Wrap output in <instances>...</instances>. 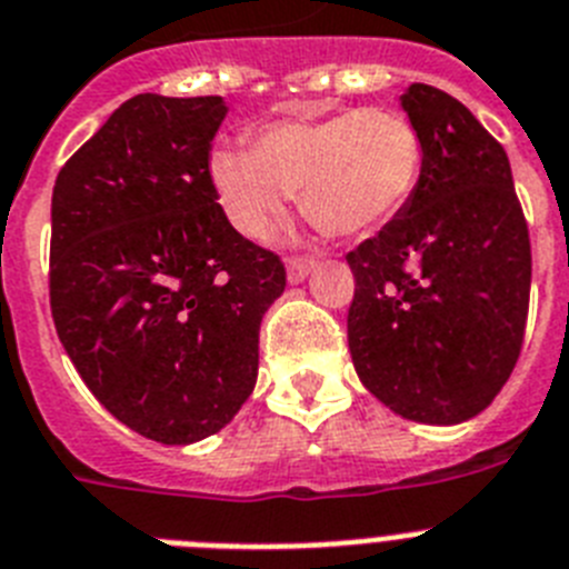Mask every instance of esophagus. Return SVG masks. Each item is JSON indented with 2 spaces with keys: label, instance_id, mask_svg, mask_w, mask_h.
<instances>
[{
  "label": "esophagus",
  "instance_id": "obj_1",
  "mask_svg": "<svg viewBox=\"0 0 569 569\" xmlns=\"http://www.w3.org/2000/svg\"><path fill=\"white\" fill-rule=\"evenodd\" d=\"M315 266H318V260H312V257H289L286 260V278H289V283H303L315 271Z\"/></svg>",
  "mask_w": 569,
  "mask_h": 569
}]
</instances>
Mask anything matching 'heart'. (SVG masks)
Listing matches in <instances>:
<instances>
[{"label": "heart", "mask_w": 569, "mask_h": 569, "mask_svg": "<svg viewBox=\"0 0 569 569\" xmlns=\"http://www.w3.org/2000/svg\"><path fill=\"white\" fill-rule=\"evenodd\" d=\"M423 140L407 113L349 108L257 131L251 148L211 154L209 174L231 226L266 240L300 191L306 214L335 234H369L418 191Z\"/></svg>", "instance_id": "1"}]
</instances>
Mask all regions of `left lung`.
Listing matches in <instances>:
<instances>
[{"instance_id": "obj_1", "label": "left lung", "mask_w": 569, "mask_h": 569, "mask_svg": "<svg viewBox=\"0 0 569 569\" xmlns=\"http://www.w3.org/2000/svg\"><path fill=\"white\" fill-rule=\"evenodd\" d=\"M418 191L346 254L349 352L363 387L409 421L461 423L492 403L521 355L530 231L501 142L447 91L412 82Z\"/></svg>"}]
</instances>
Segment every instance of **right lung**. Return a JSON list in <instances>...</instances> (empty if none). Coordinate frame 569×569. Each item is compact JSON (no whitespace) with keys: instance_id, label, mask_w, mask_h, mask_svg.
I'll return each mask as SVG.
<instances>
[{"instance_id":"obj_1","label":"right lung","mask_w":569,"mask_h":569,"mask_svg":"<svg viewBox=\"0 0 569 569\" xmlns=\"http://www.w3.org/2000/svg\"><path fill=\"white\" fill-rule=\"evenodd\" d=\"M223 97L137 93L57 174L51 315L93 398L160 443L220 432L257 380L274 251L229 223L209 174Z\"/></svg>"}]
</instances>
